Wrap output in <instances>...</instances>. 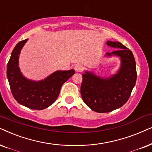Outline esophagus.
Listing matches in <instances>:
<instances>
[{"instance_id": "esophagus-1", "label": "esophagus", "mask_w": 152, "mask_h": 152, "mask_svg": "<svg viewBox=\"0 0 152 152\" xmlns=\"http://www.w3.org/2000/svg\"><path fill=\"white\" fill-rule=\"evenodd\" d=\"M74 69L76 72H82L83 69V66L81 64H76V65L74 66Z\"/></svg>"}]
</instances>
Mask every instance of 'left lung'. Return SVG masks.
<instances>
[{
    "mask_svg": "<svg viewBox=\"0 0 152 152\" xmlns=\"http://www.w3.org/2000/svg\"><path fill=\"white\" fill-rule=\"evenodd\" d=\"M106 44L117 50L107 53L105 56L120 58V69L108 78H102L86 71L83 74L80 87L85 104L96 113L111 112L126 104L137 78L135 58L131 50L118 42L108 41Z\"/></svg>",
    "mask_w": 152,
    "mask_h": 152,
    "instance_id": "1",
    "label": "left lung"
}]
</instances>
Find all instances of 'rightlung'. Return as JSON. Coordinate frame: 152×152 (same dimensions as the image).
<instances>
[{
  "mask_svg": "<svg viewBox=\"0 0 152 152\" xmlns=\"http://www.w3.org/2000/svg\"><path fill=\"white\" fill-rule=\"evenodd\" d=\"M27 41L28 39L19 42L12 52L7 65V78L12 94L19 104L32 110H43L56 102L62 86L75 71H56L39 81L26 78L19 69V58Z\"/></svg>",
  "mask_w": 152,
  "mask_h": 152,
  "instance_id": "add662e5",
  "label": "right lung"
}]
</instances>
